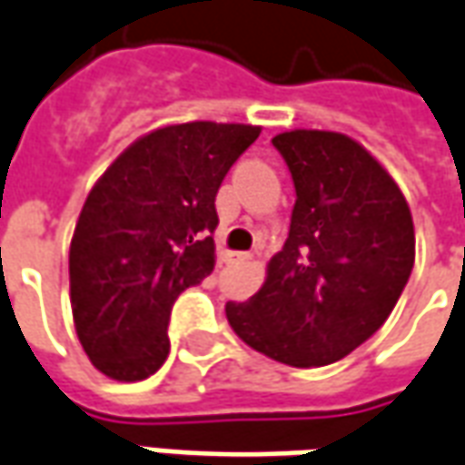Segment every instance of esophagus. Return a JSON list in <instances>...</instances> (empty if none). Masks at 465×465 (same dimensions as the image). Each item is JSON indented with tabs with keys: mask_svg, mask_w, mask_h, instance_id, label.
Segmentation results:
<instances>
[{
	"mask_svg": "<svg viewBox=\"0 0 465 465\" xmlns=\"http://www.w3.org/2000/svg\"><path fill=\"white\" fill-rule=\"evenodd\" d=\"M227 261L230 263H245V261H251V255L248 252H227Z\"/></svg>",
	"mask_w": 465,
	"mask_h": 465,
	"instance_id": "esophagus-1",
	"label": "esophagus"
}]
</instances>
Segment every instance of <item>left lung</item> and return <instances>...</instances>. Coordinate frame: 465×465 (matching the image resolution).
<instances>
[{"instance_id":"1","label":"left lung","mask_w":465,"mask_h":465,"mask_svg":"<svg viewBox=\"0 0 465 465\" xmlns=\"http://www.w3.org/2000/svg\"><path fill=\"white\" fill-rule=\"evenodd\" d=\"M296 204L263 288L227 301L232 331L291 367L347 357L385 324L415 263L412 214L395 179L354 139L296 129L273 136Z\"/></svg>"}]
</instances>
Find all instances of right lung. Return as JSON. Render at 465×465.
Returning a JSON list of instances; mask_svg holds the SVG:
<instances>
[{"instance_id": "obj_1", "label": "right lung", "mask_w": 465, "mask_h": 465, "mask_svg": "<svg viewBox=\"0 0 465 465\" xmlns=\"http://www.w3.org/2000/svg\"><path fill=\"white\" fill-rule=\"evenodd\" d=\"M258 126L192 121L156 129L95 182L70 242V306L95 370L152 377L169 354L182 291L214 268V197Z\"/></svg>"}]
</instances>
